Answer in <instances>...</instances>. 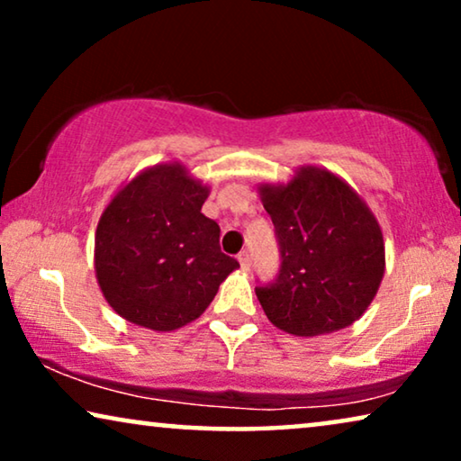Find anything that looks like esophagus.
Segmentation results:
<instances>
[{
  "instance_id": "obj_1",
  "label": "esophagus",
  "mask_w": 461,
  "mask_h": 461,
  "mask_svg": "<svg viewBox=\"0 0 461 461\" xmlns=\"http://www.w3.org/2000/svg\"><path fill=\"white\" fill-rule=\"evenodd\" d=\"M237 260H239V264H241V268H243V270H248V268L251 267V262H249V254H248V251H241V254L237 256Z\"/></svg>"
}]
</instances>
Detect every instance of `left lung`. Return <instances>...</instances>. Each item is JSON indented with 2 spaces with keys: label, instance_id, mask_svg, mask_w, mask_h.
<instances>
[{
  "label": "left lung",
  "instance_id": "1",
  "mask_svg": "<svg viewBox=\"0 0 461 461\" xmlns=\"http://www.w3.org/2000/svg\"><path fill=\"white\" fill-rule=\"evenodd\" d=\"M258 191L281 249L276 281L256 289L270 323L314 338L361 319L386 270L382 229L361 194L321 166Z\"/></svg>",
  "mask_w": 461,
  "mask_h": 461
}]
</instances>
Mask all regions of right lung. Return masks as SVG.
I'll use <instances>...</instances> for the list:
<instances>
[{
    "mask_svg": "<svg viewBox=\"0 0 461 461\" xmlns=\"http://www.w3.org/2000/svg\"><path fill=\"white\" fill-rule=\"evenodd\" d=\"M210 186L178 161L142 169L113 194L96 226L94 270L104 300L130 323L174 331L199 319L239 268L220 226L201 213Z\"/></svg>",
    "mask_w": 461,
    "mask_h": 461,
    "instance_id": "add662e5",
    "label": "right lung"
}]
</instances>
